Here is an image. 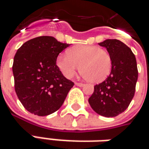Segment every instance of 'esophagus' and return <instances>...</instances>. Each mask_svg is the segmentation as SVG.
<instances>
[{
    "mask_svg": "<svg viewBox=\"0 0 149 149\" xmlns=\"http://www.w3.org/2000/svg\"><path fill=\"white\" fill-rule=\"evenodd\" d=\"M75 84H76V85L79 86V87H83L84 85V84H83V83H79V82H76Z\"/></svg>",
    "mask_w": 149,
    "mask_h": 149,
    "instance_id": "1",
    "label": "esophagus"
}]
</instances>
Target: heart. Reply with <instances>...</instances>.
<instances>
[{
  "mask_svg": "<svg viewBox=\"0 0 149 149\" xmlns=\"http://www.w3.org/2000/svg\"><path fill=\"white\" fill-rule=\"evenodd\" d=\"M67 53L56 59L57 67L66 77H72L79 66L81 76L91 83H100L109 75L112 58L105 49L97 46L77 45L68 49Z\"/></svg>",
  "mask_w": 149,
  "mask_h": 149,
  "instance_id": "obj_1",
  "label": "heart"
}]
</instances>
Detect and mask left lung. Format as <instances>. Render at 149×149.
<instances>
[{"label": "left lung", "mask_w": 149, "mask_h": 149, "mask_svg": "<svg viewBox=\"0 0 149 149\" xmlns=\"http://www.w3.org/2000/svg\"><path fill=\"white\" fill-rule=\"evenodd\" d=\"M99 45L111 56L112 70L102 83L94 86L88 103L99 115L113 117L124 112L134 97L137 65L130 48L120 40L108 39Z\"/></svg>", "instance_id": "1"}]
</instances>
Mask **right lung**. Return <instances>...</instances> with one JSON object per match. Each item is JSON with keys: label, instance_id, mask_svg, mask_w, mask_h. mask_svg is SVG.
I'll return each mask as SVG.
<instances>
[{"label": "right lung", "instance_id": "1", "mask_svg": "<svg viewBox=\"0 0 149 149\" xmlns=\"http://www.w3.org/2000/svg\"><path fill=\"white\" fill-rule=\"evenodd\" d=\"M69 45L43 36L18 49L13 65L15 91L24 109L34 115L44 116L57 111L74 85L56 65L60 52Z\"/></svg>", "mask_w": 149, "mask_h": 149}]
</instances>
